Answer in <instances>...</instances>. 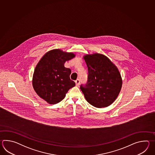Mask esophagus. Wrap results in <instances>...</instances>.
<instances>
[{
    "mask_svg": "<svg viewBox=\"0 0 155 155\" xmlns=\"http://www.w3.org/2000/svg\"><path fill=\"white\" fill-rule=\"evenodd\" d=\"M75 84H76V86H79L80 85V80L79 79H77L75 81Z\"/></svg>",
    "mask_w": 155,
    "mask_h": 155,
    "instance_id": "34e87169",
    "label": "esophagus"
}]
</instances>
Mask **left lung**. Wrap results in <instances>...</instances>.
<instances>
[{
  "mask_svg": "<svg viewBox=\"0 0 155 155\" xmlns=\"http://www.w3.org/2000/svg\"><path fill=\"white\" fill-rule=\"evenodd\" d=\"M87 66L88 81L80 86L86 101L97 107H105L115 101L122 87L118 68L105 55L94 53L83 56Z\"/></svg>",
  "mask_w": 155,
  "mask_h": 155,
  "instance_id": "1",
  "label": "left lung"
}]
</instances>
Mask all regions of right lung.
Returning a JSON list of instances; mask_svg holds the SVG:
<instances>
[{"label": "right lung", "instance_id": "obj_1", "mask_svg": "<svg viewBox=\"0 0 155 155\" xmlns=\"http://www.w3.org/2000/svg\"><path fill=\"white\" fill-rule=\"evenodd\" d=\"M75 56V54L62 50H51L37 64L33 74V88L47 103L54 105L60 102L69 90L75 86L70 78L71 70L64 66L66 61Z\"/></svg>", "mask_w": 155, "mask_h": 155}]
</instances>
